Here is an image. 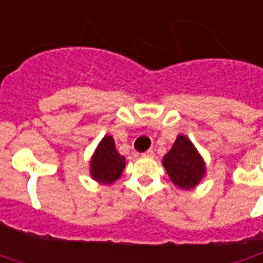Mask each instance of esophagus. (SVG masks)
<instances>
[{"label":"esophagus","mask_w":263,"mask_h":263,"mask_svg":"<svg viewBox=\"0 0 263 263\" xmlns=\"http://www.w3.org/2000/svg\"><path fill=\"white\" fill-rule=\"evenodd\" d=\"M142 156H144V157H154V149H147L145 153H142Z\"/></svg>","instance_id":"obj_1"}]
</instances>
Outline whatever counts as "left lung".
I'll use <instances>...</instances> for the list:
<instances>
[{"instance_id": "8db88e82", "label": "left lung", "mask_w": 263, "mask_h": 263, "mask_svg": "<svg viewBox=\"0 0 263 263\" xmlns=\"http://www.w3.org/2000/svg\"><path fill=\"white\" fill-rule=\"evenodd\" d=\"M163 166L172 182L182 189L195 187L205 175V164L194 144L179 135L172 149L163 157Z\"/></svg>"}]
</instances>
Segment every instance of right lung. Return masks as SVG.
I'll use <instances>...</instances> for the list:
<instances>
[{
	"mask_svg": "<svg viewBox=\"0 0 263 263\" xmlns=\"http://www.w3.org/2000/svg\"><path fill=\"white\" fill-rule=\"evenodd\" d=\"M91 177L102 183H114L118 177L122 175L125 168V157L118 153L115 147L114 137L106 135L90 163Z\"/></svg>",
	"mask_w": 263,
	"mask_h": 263,
	"instance_id": "add662e5",
	"label": "right lung"
}]
</instances>
